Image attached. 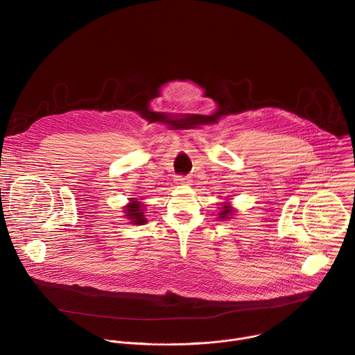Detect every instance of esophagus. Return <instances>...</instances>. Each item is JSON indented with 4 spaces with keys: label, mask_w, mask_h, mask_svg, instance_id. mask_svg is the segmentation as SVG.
<instances>
[{
    "label": "esophagus",
    "mask_w": 355,
    "mask_h": 355,
    "mask_svg": "<svg viewBox=\"0 0 355 355\" xmlns=\"http://www.w3.org/2000/svg\"><path fill=\"white\" fill-rule=\"evenodd\" d=\"M175 181H177V184H180V185H188L189 182H191V180H189V177H182V175H178L177 178H175Z\"/></svg>",
    "instance_id": "1"
}]
</instances>
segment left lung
Returning a JSON list of instances; mask_svg holds the SVG:
<instances>
[{"mask_svg":"<svg viewBox=\"0 0 355 355\" xmlns=\"http://www.w3.org/2000/svg\"><path fill=\"white\" fill-rule=\"evenodd\" d=\"M230 213H232V209H230V206H224L223 211H220V217L218 218H225Z\"/></svg>","mask_w":355,"mask_h":355,"instance_id":"left-lung-1","label":"left lung"}]
</instances>
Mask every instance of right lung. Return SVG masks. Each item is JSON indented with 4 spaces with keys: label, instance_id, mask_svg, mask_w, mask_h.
<instances>
[{
    "label": "right lung",
    "instance_id": "add662e5",
    "mask_svg": "<svg viewBox=\"0 0 355 355\" xmlns=\"http://www.w3.org/2000/svg\"><path fill=\"white\" fill-rule=\"evenodd\" d=\"M125 213H128V218H131L134 224H142V223H146V218L144 217V209H141V205L139 202L137 200H132L128 206V209L124 210Z\"/></svg>",
    "mask_w": 355,
    "mask_h": 355
}]
</instances>
